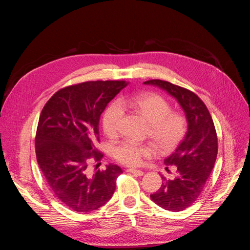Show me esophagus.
Here are the masks:
<instances>
[{
	"label": "esophagus",
	"mask_w": 250,
	"mask_h": 250,
	"mask_svg": "<svg viewBox=\"0 0 250 250\" xmlns=\"http://www.w3.org/2000/svg\"><path fill=\"white\" fill-rule=\"evenodd\" d=\"M126 171H127V172H130V173H133V174H135V175H137V176H142V175H144V172L142 171V170H137V169L129 168V169L126 170Z\"/></svg>",
	"instance_id": "esophagus-1"
}]
</instances>
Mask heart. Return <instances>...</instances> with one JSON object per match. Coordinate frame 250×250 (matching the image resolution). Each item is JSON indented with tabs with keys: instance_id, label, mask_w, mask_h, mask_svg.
I'll return each mask as SVG.
<instances>
[{
	"instance_id": "obj_1",
	"label": "heart",
	"mask_w": 250,
	"mask_h": 250,
	"mask_svg": "<svg viewBox=\"0 0 250 250\" xmlns=\"http://www.w3.org/2000/svg\"><path fill=\"white\" fill-rule=\"evenodd\" d=\"M124 107L135 108L146 117L150 123L149 136L161 151L172 150L186 136L187 118L179 112L171 111L168 101L156 93H142L111 102L102 116L103 130L107 136L113 137L120 130ZM112 154L125 165L140 166L144 159L153 155V150L147 145L126 140L118 144Z\"/></svg>"
}]
</instances>
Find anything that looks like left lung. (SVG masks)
<instances>
[{
	"instance_id": "obj_1",
	"label": "left lung",
	"mask_w": 250,
	"mask_h": 250,
	"mask_svg": "<svg viewBox=\"0 0 250 250\" xmlns=\"http://www.w3.org/2000/svg\"><path fill=\"white\" fill-rule=\"evenodd\" d=\"M144 84L167 91L177 100L187 116L186 137L164 160L166 170L170 165L176 167V176L174 179L161 176L160 188L150 195L155 204L167 211H183L198 200L215 165L218 139L213 118L203 100L190 90L158 79Z\"/></svg>"
}]
</instances>
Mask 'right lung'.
<instances>
[{
  "instance_id": "right-lung-1",
  "label": "right lung",
  "mask_w": 250,
  "mask_h": 250,
  "mask_svg": "<svg viewBox=\"0 0 250 250\" xmlns=\"http://www.w3.org/2000/svg\"><path fill=\"white\" fill-rule=\"evenodd\" d=\"M125 81H89L64 87L45 103L35 136L37 163L56 198L75 212L89 213L106 204L123 170L109 164L91 173L100 161L99 120Z\"/></svg>"
}]
</instances>
